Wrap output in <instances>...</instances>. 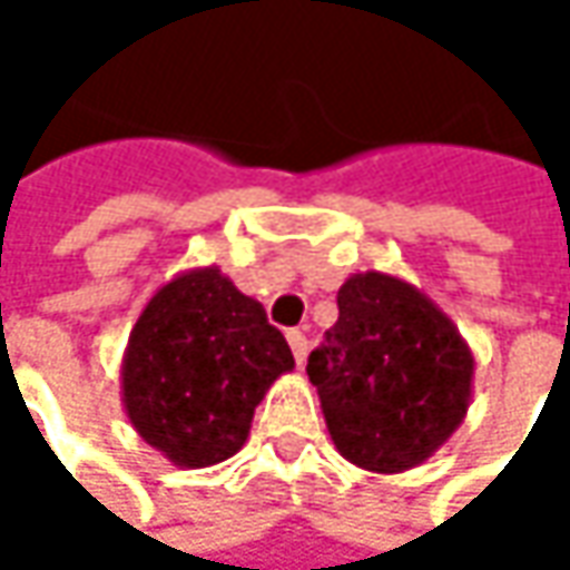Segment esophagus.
<instances>
[{
    "mask_svg": "<svg viewBox=\"0 0 570 570\" xmlns=\"http://www.w3.org/2000/svg\"><path fill=\"white\" fill-rule=\"evenodd\" d=\"M286 343H289V350H293V360L303 366L306 350H309V346H306V333H303V330H289V333H286Z\"/></svg>",
    "mask_w": 570,
    "mask_h": 570,
    "instance_id": "34e87169",
    "label": "esophagus"
}]
</instances>
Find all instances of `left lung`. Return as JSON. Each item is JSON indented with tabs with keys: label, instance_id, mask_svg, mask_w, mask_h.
Listing matches in <instances>:
<instances>
[{
	"label": "left lung",
	"instance_id": "obj_1",
	"mask_svg": "<svg viewBox=\"0 0 570 570\" xmlns=\"http://www.w3.org/2000/svg\"><path fill=\"white\" fill-rule=\"evenodd\" d=\"M336 303L340 320L306 363L330 439L356 469L409 472L465 422L475 356L459 326L402 277L353 274Z\"/></svg>",
	"mask_w": 570,
	"mask_h": 570
}]
</instances>
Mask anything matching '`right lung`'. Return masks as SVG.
<instances>
[{"label": "right lung", "mask_w": 570, "mask_h": 570, "mask_svg": "<svg viewBox=\"0 0 570 570\" xmlns=\"http://www.w3.org/2000/svg\"><path fill=\"white\" fill-rule=\"evenodd\" d=\"M293 370L284 333L217 267L155 289L121 356V405L177 469H207L250 435L254 409Z\"/></svg>", "instance_id": "right-lung-1"}]
</instances>
